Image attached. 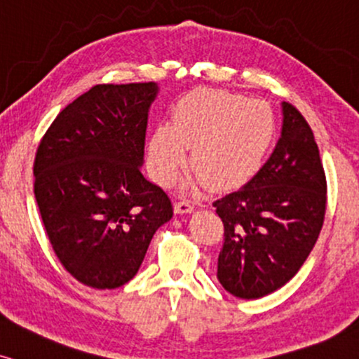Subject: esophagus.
Listing matches in <instances>:
<instances>
[{
    "label": "esophagus",
    "mask_w": 359,
    "mask_h": 359,
    "mask_svg": "<svg viewBox=\"0 0 359 359\" xmlns=\"http://www.w3.org/2000/svg\"><path fill=\"white\" fill-rule=\"evenodd\" d=\"M194 209H196V207H194L191 201H179L175 202L174 205V210L177 214H191L194 212Z\"/></svg>",
    "instance_id": "34e87169"
}]
</instances>
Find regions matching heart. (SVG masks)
I'll list each match as a JSON object with an SVG mask.
<instances>
[{
	"label": "heart",
	"instance_id": "b5f03b06",
	"mask_svg": "<svg viewBox=\"0 0 359 359\" xmlns=\"http://www.w3.org/2000/svg\"><path fill=\"white\" fill-rule=\"evenodd\" d=\"M276 138L278 122L266 102L198 88L177 102L170 123L154 128L147 163L154 179L168 187L187 165V149H192L196 170L185 187L210 184L217 191H234L262 170Z\"/></svg>",
	"mask_w": 359,
	"mask_h": 359
}]
</instances>
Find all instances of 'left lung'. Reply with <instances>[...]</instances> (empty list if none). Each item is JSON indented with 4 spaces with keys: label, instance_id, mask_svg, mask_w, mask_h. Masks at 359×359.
<instances>
[{
    "label": "left lung",
    "instance_id": "obj_1",
    "mask_svg": "<svg viewBox=\"0 0 359 359\" xmlns=\"http://www.w3.org/2000/svg\"><path fill=\"white\" fill-rule=\"evenodd\" d=\"M224 224L217 279L241 299H259L294 278L326 212V175L313 130L283 103V130L262 170L214 202Z\"/></svg>",
    "mask_w": 359,
    "mask_h": 359
}]
</instances>
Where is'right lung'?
<instances>
[{
  "label": "right lung",
  "instance_id": "obj_1",
  "mask_svg": "<svg viewBox=\"0 0 359 359\" xmlns=\"http://www.w3.org/2000/svg\"><path fill=\"white\" fill-rule=\"evenodd\" d=\"M154 81L95 85L50 125L34 157V197L56 257L85 286L115 289L138 273L174 215L142 175Z\"/></svg>",
  "mask_w": 359,
  "mask_h": 359
}]
</instances>
